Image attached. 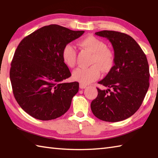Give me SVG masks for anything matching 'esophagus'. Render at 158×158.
Instances as JSON below:
<instances>
[{
	"mask_svg": "<svg viewBox=\"0 0 158 158\" xmlns=\"http://www.w3.org/2000/svg\"><path fill=\"white\" fill-rule=\"evenodd\" d=\"M79 88L81 89H85V88H87V85H84V84H82V83H81V84L79 85Z\"/></svg>",
	"mask_w": 158,
	"mask_h": 158,
	"instance_id": "esophagus-1",
	"label": "esophagus"
}]
</instances>
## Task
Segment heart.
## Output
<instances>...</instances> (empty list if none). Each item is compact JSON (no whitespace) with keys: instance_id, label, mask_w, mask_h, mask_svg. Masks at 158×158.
I'll use <instances>...</instances> for the list:
<instances>
[{"instance_id":"heart-1","label":"heart","mask_w":158,"mask_h":158,"mask_svg":"<svg viewBox=\"0 0 158 158\" xmlns=\"http://www.w3.org/2000/svg\"><path fill=\"white\" fill-rule=\"evenodd\" d=\"M79 45L92 53L89 68H77L73 71V77L82 84H89L98 79L102 69L108 71L113 64V56L106 45L101 40L94 36H88L80 40ZM77 52L71 43L66 44L62 49V58L64 64L73 68L76 64Z\"/></svg>"}]
</instances>
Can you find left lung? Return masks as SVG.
I'll list each match as a JSON object with an SVG mask.
<instances>
[{"instance_id": "left-lung-1", "label": "left lung", "mask_w": 158, "mask_h": 158, "mask_svg": "<svg viewBox=\"0 0 158 158\" xmlns=\"http://www.w3.org/2000/svg\"><path fill=\"white\" fill-rule=\"evenodd\" d=\"M114 49V66L99 84L108 89H98L91 109L97 118L117 122L134 115L142 105L149 87V69L147 57L139 45L125 33L103 31Z\"/></svg>"}]
</instances>
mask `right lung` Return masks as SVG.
<instances>
[{
  "label": "right lung",
  "mask_w": 158,
  "mask_h": 158,
  "mask_svg": "<svg viewBox=\"0 0 158 158\" xmlns=\"http://www.w3.org/2000/svg\"><path fill=\"white\" fill-rule=\"evenodd\" d=\"M83 33L52 24L19 43L11 62L10 80L16 101L34 118L54 119L69 109L79 83L63 82L71 73L63 62L62 52Z\"/></svg>",
  "instance_id": "1"
}]
</instances>
